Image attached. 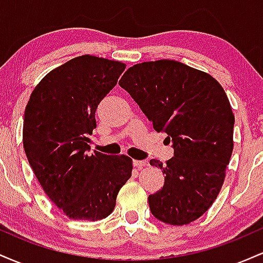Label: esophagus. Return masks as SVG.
<instances>
[{
    "mask_svg": "<svg viewBox=\"0 0 263 263\" xmlns=\"http://www.w3.org/2000/svg\"><path fill=\"white\" fill-rule=\"evenodd\" d=\"M134 165L136 168H138V170H142L144 167H148L149 163L147 161H134Z\"/></svg>",
    "mask_w": 263,
    "mask_h": 263,
    "instance_id": "1",
    "label": "esophagus"
}]
</instances>
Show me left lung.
Wrapping results in <instances>:
<instances>
[{
	"label": "left lung",
	"instance_id": "left-lung-1",
	"mask_svg": "<svg viewBox=\"0 0 263 263\" xmlns=\"http://www.w3.org/2000/svg\"><path fill=\"white\" fill-rule=\"evenodd\" d=\"M119 84L173 143L170 161H149L165 174L163 188L148 197L151 213L170 225L199 219L218 197L234 148L224 89L208 73L168 59L131 66Z\"/></svg>",
	"mask_w": 263,
	"mask_h": 263
}]
</instances>
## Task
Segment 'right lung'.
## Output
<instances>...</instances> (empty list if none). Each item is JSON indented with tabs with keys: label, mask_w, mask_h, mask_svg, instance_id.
I'll return each instance as SVG.
<instances>
[{
	"label": "right lung",
	"mask_w": 263,
	"mask_h": 263,
	"mask_svg": "<svg viewBox=\"0 0 263 263\" xmlns=\"http://www.w3.org/2000/svg\"><path fill=\"white\" fill-rule=\"evenodd\" d=\"M125 68L116 60L77 57L45 75L26 106V156L45 194L70 219L107 218L131 178L129 157L87 153L98 105Z\"/></svg>",
	"instance_id": "right-lung-1"
}]
</instances>
